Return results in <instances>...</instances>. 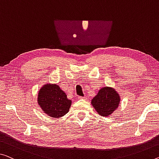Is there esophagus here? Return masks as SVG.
<instances>
[{
  "instance_id": "obj_1",
  "label": "esophagus",
  "mask_w": 159,
  "mask_h": 159,
  "mask_svg": "<svg viewBox=\"0 0 159 159\" xmlns=\"http://www.w3.org/2000/svg\"><path fill=\"white\" fill-rule=\"evenodd\" d=\"M78 99H85V97H84L79 96V97H78Z\"/></svg>"
}]
</instances>
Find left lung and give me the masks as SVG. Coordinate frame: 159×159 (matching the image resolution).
Masks as SVG:
<instances>
[{
    "label": "left lung",
    "mask_w": 159,
    "mask_h": 159,
    "mask_svg": "<svg viewBox=\"0 0 159 159\" xmlns=\"http://www.w3.org/2000/svg\"><path fill=\"white\" fill-rule=\"evenodd\" d=\"M120 97L113 88L103 87L92 100V104L102 116H109L118 107Z\"/></svg>",
    "instance_id": "1"
}]
</instances>
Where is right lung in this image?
Instances as JSON below:
<instances>
[{"mask_svg": "<svg viewBox=\"0 0 159 159\" xmlns=\"http://www.w3.org/2000/svg\"><path fill=\"white\" fill-rule=\"evenodd\" d=\"M38 104L43 111L53 118H60L69 111L71 100L57 84H45L38 93Z\"/></svg>", "mask_w": 159, "mask_h": 159, "instance_id": "right-lung-1", "label": "right lung"}]
</instances>
